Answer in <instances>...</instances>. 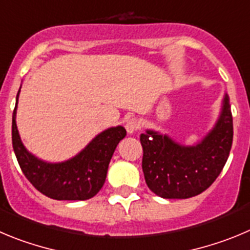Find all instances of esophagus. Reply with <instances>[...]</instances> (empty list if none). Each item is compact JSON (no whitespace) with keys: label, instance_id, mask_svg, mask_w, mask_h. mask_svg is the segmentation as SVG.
Here are the masks:
<instances>
[{"label":"esophagus","instance_id":"esophagus-1","mask_svg":"<svg viewBox=\"0 0 250 250\" xmlns=\"http://www.w3.org/2000/svg\"><path fill=\"white\" fill-rule=\"evenodd\" d=\"M125 129H127V132L129 134L134 133V132H137V130L139 129V122L137 118H129V120L125 122Z\"/></svg>","mask_w":250,"mask_h":250}]
</instances>
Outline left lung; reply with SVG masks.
<instances>
[{
    "label": "left lung",
    "mask_w": 250,
    "mask_h": 250,
    "mask_svg": "<svg viewBox=\"0 0 250 250\" xmlns=\"http://www.w3.org/2000/svg\"><path fill=\"white\" fill-rule=\"evenodd\" d=\"M233 142L228 94L213 129L194 146H183L167 134L147 129L141 134L142 169L148 188L167 199H186L212 186L223 169Z\"/></svg>",
    "instance_id": "1"
}]
</instances>
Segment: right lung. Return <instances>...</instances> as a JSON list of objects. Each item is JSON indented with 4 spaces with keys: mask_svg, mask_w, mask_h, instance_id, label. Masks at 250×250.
Masks as SVG:
<instances>
[{
    "mask_svg": "<svg viewBox=\"0 0 250 250\" xmlns=\"http://www.w3.org/2000/svg\"><path fill=\"white\" fill-rule=\"evenodd\" d=\"M21 89V88H20ZM20 91L12 114V146L22 172L36 189L57 201H86L101 190L117 145L127 134L122 125L94 137L77 156L61 163L38 159L24 148L16 125Z\"/></svg>",
    "mask_w": 250,
    "mask_h": 250,
    "instance_id": "add662e5",
    "label": "right lung"
}]
</instances>
